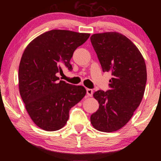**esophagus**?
<instances>
[{
    "instance_id": "esophagus-1",
    "label": "esophagus",
    "mask_w": 161,
    "mask_h": 161,
    "mask_svg": "<svg viewBox=\"0 0 161 161\" xmlns=\"http://www.w3.org/2000/svg\"><path fill=\"white\" fill-rule=\"evenodd\" d=\"M86 94L88 97H92V95H93V90L91 89H86Z\"/></svg>"
}]
</instances>
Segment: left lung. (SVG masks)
<instances>
[{"label": "left lung", "mask_w": 161, "mask_h": 161, "mask_svg": "<svg viewBox=\"0 0 161 161\" xmlns=\"http://www.w3.org/2000/svg\"><path fill=\"white\" fill-rule=\"evenodd\" d=\"M91 42L103 72H110V89L93 94L99 108L91 123L99 131L111 133L124 127L139 106L147 83L144 59L137 47L117 32L95 34Z\"/></svg>", "instance_id": "obj_1"}]
</instances>
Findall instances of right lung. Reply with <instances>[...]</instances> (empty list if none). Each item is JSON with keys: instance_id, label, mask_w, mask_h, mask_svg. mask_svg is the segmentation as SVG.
Returning a JSON list of instances; mask_svg holds the SVG:
<instances>
[{"instance_id": "1", "label": "right lung", "mask_w": 161, "mask_h": 161, "mask_svg": "<svg viewBox=\"0 0 161 161\" xmlns=\"http://www.w3.org/2000/svg\"><path fill=\"white\" fill-rule=\"evenodd\" d=\"M89 34L51 30L31 42L19 66V89L25 108L35 124L44 130L56 131L64 126L72 107L84 97L86 90L58 81L56 74L66 67L75 50Z\"/></svg>"}]
</instances>
